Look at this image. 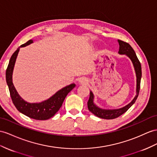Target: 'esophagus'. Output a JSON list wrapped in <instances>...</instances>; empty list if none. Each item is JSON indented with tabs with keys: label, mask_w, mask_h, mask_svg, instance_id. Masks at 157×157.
Wrapping results in <instances>:
<instances>
[{
	"label": "esophagus",
	"mask_w": 157,
	"mask_h": 157,
	"mask_svg": "<svg viewBox=\"0 0 157 157\" xmlns=\"http://www.w3.org/2000/svg\"><path fill=\"white\" fill-rule=\"evenodd\" d=\"M87 82H88V81L86 78H80L79 80V83L80 84H82V85H85V84H87Z\"/></svg>",
	"instance_id": "1"
}]
</instances>
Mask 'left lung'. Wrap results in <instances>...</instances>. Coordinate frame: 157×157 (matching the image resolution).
Instances as JSON below:
<instances>
[{"instance_id": "1", "label": "left lung", "mask_w": 157, "mask_h": 157, "mask_svg": "<svg viewBox=\"0 0 157 157\" xmlns=\"http://www.w3.org/2000/svg\"><path fill=\"white\" fill-rule=\"evenodd\" d=\"M117 42L119 44V50L118 53L119 54H124L127 57L129 58L132 63V65L134 66L136 77V95L134 99L132 101L127 104L123 107L119 108V109H105L100 108L95 105L94 102V95L92 93V91H90V98L87 102V107L88 109L92 113L94 114L97 117L105 119H113L117 118L121 115L124 113L129 109V108L135 103L136 99H137V97L139 93L140 90V79L142 76V71H141V65L139 62V59L136 57V55L134 50L132 48L127 42H124L122 40H118Z\"/></svg>"}]
</instances>
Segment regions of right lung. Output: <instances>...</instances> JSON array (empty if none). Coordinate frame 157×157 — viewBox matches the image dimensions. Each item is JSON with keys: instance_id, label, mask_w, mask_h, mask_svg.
I'll list each match as a JSON object with an SVG mask.
<instances>
[{"instance_id": "add662e5", "label": "right lung", "mask_w": 157, "mask_h": 157, "mask_svg": "<svg viewBox=\"0 0 157 157\" xmlns=\"http://www.w3.org/2000/svg\"><path fill=\"white\" fill-rule=\"evenodd\" d=\"M33 43V40H30L20 46L12 55L9 66L6 71V80L9 87L10 97L16 108L30 118L36 120H46L51 118L57 113L67 96V94L75 87V84L71 83L63 87L45 101L40 103H29L25 101L19 95L13 83V73L14 64L17 60L20 48L25 47Z\"/></svg>"}]
</instances>
